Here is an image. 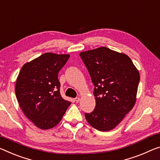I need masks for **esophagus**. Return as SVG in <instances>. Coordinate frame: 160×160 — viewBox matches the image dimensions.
Wrapping results in <instances>:
<instances>
[{
	"instance_id": "1",
	"label": "esophagus",
	"mask_w": 160,
	"mask_h": 160,
	"mask_svg": "<svg viewBox=\"0 0 160 160\" xmlns=\"http://www.w3.org/2000/svg\"><path fill=\"white\" fill-rule=\"evenodd\" d=\"M80 98H75V101L76 102V103H78V102H80Z\"/></svg>"
}]
</instances>
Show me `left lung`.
Here are the masks:
<instances>
[{"label": "left lung", "instance_id": "obj_1", "mask_svg": "<svg viewBox=\"0 0 160 160\" xmlns=\"http://www.w3.org/2000/svg\"><path fill=\"white\" fill-rule=\"evenodd\" d=\"M95 86V108L85 113L96 130L110 131L121 122L136 102L139 73L125 53L106 47L80 53Z\"/></svg>", "mask_w": 160, "mask_h": 160}]
</instances>
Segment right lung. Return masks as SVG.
<instances>
[{"instance_id":"add662e5","label":"right lung","mask_w":160,"mask_h":160,"mask_svg":"<svg viewBox=\"0 0 160 160\" xmlns=\"http://www.w3.org/2000/svg\"><path fill=\"white\" fill-rule=\"evenodd\" d=\"M68 54L44 53L22 65L16 80V98L25 115L41 130L56 126L70 105L62 98L59 71Z\"/></svg>"}]
</instances>
